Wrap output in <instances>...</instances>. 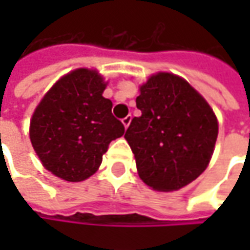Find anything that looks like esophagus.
I'll list each match as a JSON object with an SVG mask.
<instances>
[{"label":"esophagus","instance_id":"esophagus-1","mask_svg":"<svg viewBox=\"0 0 250 250\" xmlns=\"http://www.w3.org/2000/svg\"><path fill=\"white\" fill-rule=\"evenodd\" d=\"M130 121H132V117H130V115H126V117H125L124 120H122V124H124V126H125V129H126V128L129 126Z\"/></svg>","mask_w":250,"mask_h":250}]
</instances>
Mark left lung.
Here are the masks:
<instances>
[{"instance_id":"1","label":"left lung","mask_w":250,"mask_h":250,"mask_svg":"<svg viewBox=\"0 0 250 250\" xmlns=\"http://www.w3.org/2000/svg\"><path fill=\"white\" fill-rule=\"evenodd\" d=\"M142 111L125 133L140 179L157 192H174L208 166L218 121L206 99L188 81L157 72L139 86Z\"/></svg>"}]
</instances>
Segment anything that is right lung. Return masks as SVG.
I'll list each match as a JSON object with an SVG mask.
<instances>
[{
    "instance_id": "right-lung-1",
    "label": "right lung",
    "mask_w": 250,
    "mask_h": 250,
    "mask_svg": "<svg viewBox=\"0 0 250 250\" xmlns=\"http://www.w3.org/2000/svg\"><path fill=\"white\" fill-rule=\"evenodd\" d=\"M108 82L97 69L78 68L61 76L30 118L29 136L43 167L68 182L90 178L111 140L124 135L103 93Z\"/></svg>"
}]
</instances>
